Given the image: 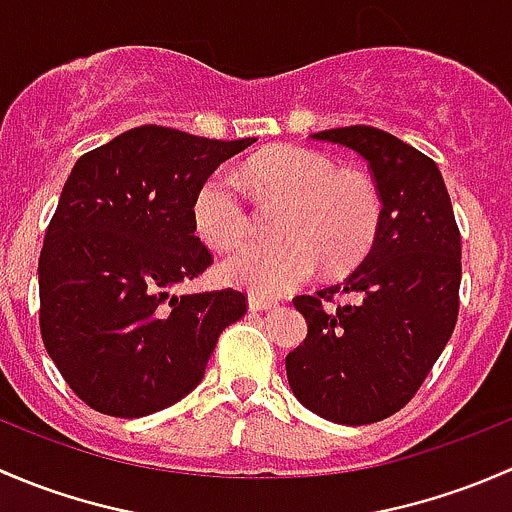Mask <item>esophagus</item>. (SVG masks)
I'll return each instance as SVG.
<instances>
[{"instance_id": "1", "label": "esophagus", "mask_w": 512, "mask_h": 512, "mask_svg": "<svg viewBox=\"0 0 512 512\" xmlns=\"http://www.w3.org/2000/svg\"><path fill=\"white\" fill-rule=\"evenodd\" d=\"M247 307H250L252 312H260V309H272V307H277V299L262 297V294H250V297H247Z\"/></svg>"}]
</instances>
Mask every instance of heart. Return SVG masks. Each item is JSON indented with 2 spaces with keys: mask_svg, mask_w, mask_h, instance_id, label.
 Returning a JSON list of instances; mask_svg holds the SVG:
<instances>
[{
  "mask_svg": "<svg viewBox=\"0 0 512 512\" xmlns=\"http://www.w3.org/2000/svg\"><path fill=\"white\" fill-rule=\"evenodd\" d=\"M237 178L262 198L287 203L277 225L282 242H250L220 262L227 285L282 294L314 275L319 260L332 272L352 267L374 242L381 220L376 185L312 148L282 146L240 165ZM195 232L213 250H227L250 230L240 185L225 170L210 175L193 203Z\"/></svg>",
  "mask_w": 512,
  "mask_h": 512,
  "instance_id": "obj_1",
  "label": "heart"
}]
</instances>
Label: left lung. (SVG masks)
<instances>
[{
  "label": "left lung",
  "instance_id": "obj_1",
  "mask_svg": "<svg viewBox=\"0 0 512 512\" xmlns=\"http://www.w3.org/2000/svg\"><path fill=\"white\" fill-rule=\"evenodd\" d=\"M369 163L381 198L374 245L339 285L294 299L307 337L287 354L299 404L344 426L404 409L451 339L458 319L461 235L431 158L374 126L312 133ZM337 291L347 305L326 304Z\"/></svg>",
  "mask_w": 512,
  "mask_h": 512
}]
</instances>
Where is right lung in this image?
<instances>
[{
  "label": "right lung",
  "instance_id": "1",
  "mask_svg": "<svg viewBox=\"0 0 512 512\" xmlns=\"http://www.w3.org/2000/svg\"><path fill=\"white\" fill-rule=\"evenodd\" d=\"M255 138L213 141L138 126L76 160L39 257L41 339L66 384L101 414L141 418L203 381L245 294H173L210 267L198 188Z\"/></svg>",
  "mask_w": 512,
  "mask_h": 512
}]
</instances>
